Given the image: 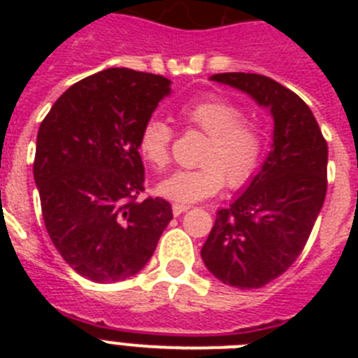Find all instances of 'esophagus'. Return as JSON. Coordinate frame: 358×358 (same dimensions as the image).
<instances>
[{
    "mask_svg": "<svg viewBox=\"0 0 358 358\" xmlns=\"http://www.w3.org/2000/svg\"><path fill=\"white\" fill-rule=\"evenodd\" d=\"M189 210V206H186V204H172V211H173V215H176V217H179V215L181 213H185V211H188Z\"/></svg>",
    "mask_w": 358,
    "mask_h": 358,
    "instance_id": "esophagus-1",
    "label": "esophagus"
}]
</instances>
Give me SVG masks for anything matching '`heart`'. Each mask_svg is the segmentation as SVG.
Instances as JSON below:
<instances>
[{
    "mask_svg": "<svg viewBox=\"0 0 358 358\" xmlns=\"http://www.w3.org/2000/svg\"><path fill=\"white\" fill-rule=\"evenodd\" d=\"M179 118L208 136L199 157L201 166L177 170L157 185L163 197L177 202H197L218 194L227 185L240 189L251 185L267 156L268 136L256 120L245 118V109L222 96H204L179 109ZM172 129L159 118L143 123L138 152L152 169L164 170L170 163Z\"/></svg>",
    "mask_w": 358,
    "mask_h": 358,
    "instance_id": "heart-1",
    "label": "heart"
}]
</instances>
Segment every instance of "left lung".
I'll return each mask as SVG.
<instances>
[{
    "instance_id": "left-lung-1",
    "label": "left lung",
    "mask_w": 358,
    "mask_h": 358,
    "mask_svg": "<svg viewBox=\"0 0 358 358\" xmlns=\"http://www.w3.org/2000/svg\"><path fill=\"white\" fill-rule=\"evenodd\" d=\"M211 80L251 94L274 118V145L248 189L217 211L201 256L217 280L260 289L297 260L327 197L328 145L310 107L285 85L256 73Z\"/></svg>"
}]
</instances>
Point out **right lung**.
<instances>
[{
    "label": "right lung",
    "instance_id": "add662e5",
    "mask_svg": "<svg viewBox=\"0 0 358 358\" xmlns=\"http://www.w3.org/2000/svg\"><path fill=\"white\" fill-rule=\"evenodd\" d=\"M169 93L161 75L109 68L73 84L41 122L34 179L44 226L87 280L115 283L140 273L172 220L169 201H138V136Z\"/></svg>",
    "mask_w": 358,
    "mask_h": 358
}]
</instances>
